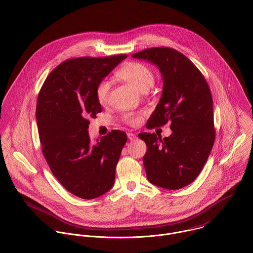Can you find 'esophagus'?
<instances>
[{
    "label": "esophagus",
    "instance_id": "34e87169",
    "mask_svg": "<svg viewBox=\"0 0 253 253\" xmlns=\"http://www.w3.org/2000/svg\"><path fill=\"white\" fill-rule=\"evenodd\" d=\"M127 137H128L129 140H134V139H136V135H135L134 133H131V132H128V133H127Z\"/></svg>",
    "mask_w": 253,
    "mask_h": 253
}]
</instances>
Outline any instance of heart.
Wrapping results in <instances>:
<instances>
[{
	"instance_id": "b5f03b06",
	"label": "heart",
	"mask_w": 253,
	"mask_h": 253,
	"mask_svg": "<svg viewBox=\"0 0 253 253\" xmlns=\"http://www.w3.org/2000/svg\"><path fill=\"white\" fill-rule=\"evenodd\" d=\"M116 77L119 80L126 82V84L135 87L140 91H146L147 89H149L152 85L154 84V81H155L152 71L145 65L136 63V62L126 64L117 72ZM109 92H110L109 82L103 81L98 84L95 89V94L100 104L102 105L106 104V102L108 101ZM125 118L128 124L133 126L138 125L141 121L140 116H134L131 114L126 115Z\"/></svg>"
}]
</instances>
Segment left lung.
<instances>
[{"mask_svg":"<svg viewBox=\"0 0 253 253\" xmlns=\"http://www.w3.org/2000/svg\"><path fill=\"white\" fill-rule=\"evenodd\" d=\"M132 58L154 64L163 79V92L146 127L170 122L171 134L161 138L140 132L147 146L143 164L148 180L162 188L178 189L191 183L204 167L215 141L212 95L200 71L183 54L150 48Z\"/></svg>","mask_w":253,"mask_h":253,"instance_id":"left-lung-1","label":"left lung"}]
</instances>
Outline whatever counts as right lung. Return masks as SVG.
I'll list each match as a JSON object with an SVG mask.
<instances>
[{
  "mask_svg": "<svg viewBox=\"0 0 253 253\" xmlns=\"http://www.w3.org/2000/svg\"><path fill=\"white\" fill-rule=\"evenodd\" d=\"M126 57L67 60L51 72L38 94L36 122L43 155L60 183L83 199L103 195L115 182L126 133L112 130L91 141L88 119L102 112L97 85Z\"/></svg>",
  "mask_w": 253,
  "mask_h": 253,
  "instance_id": "right-lung-1",
  "label": "right lung"
}]
</instances>
